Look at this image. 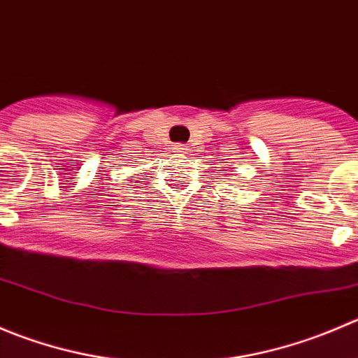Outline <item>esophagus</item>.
Returning a JSON list of instances; mask_svg holds the SVG:
<instances>
[{
    "instance_id": "obj_1",
    "label": "esophagus",
    "mask_w": 358,
    "mask_h": 358,
    "mask_svg": "<svg viewBox=\"0 0 358 358\" xmlns=\"http://www.w3.org/2000/svg\"><path fill=\"white\" fill-rule=\"evenodd\" d=\"M173 150H175V152H180V154H185V152L187 150H189V148H187L185 147V145H173Z\"/></svg>"
}]
</instances>
